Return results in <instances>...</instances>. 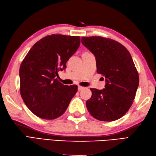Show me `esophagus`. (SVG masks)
I'll list each match as a JSON object with an SVG mask.
<instances>
[{"label": "esophagus", "mask_w": 156, "mask_h": 156, "mask_svg": "<svg viewBox=\"0 0 156 156\" xmlns=\"http://www.w3.org/2000/svg\"><path fill=\"white\" fill-rule=\"evenodd\" d=\"M84 88V87L81 86H78V91H80V90H83Z\"/></svg>", "instance_id": "esophagus-1"}]
</instances>
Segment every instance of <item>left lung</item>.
<instances>
[{
  "label": "left lung",
  "instance_id": "obj_1",
  "mask_svg": "<svg viewBox=\"0 0 156 156\" xmlns=\"http://www.w3.org/2000/svg\"><path fill=\"white\" fill-rule=\"evenodd\" d=\"M82 43L96 57L97 72L106 78L103 90L90 88L86 101L90 114L100 121L116 120L133 104L139 75L128 50L120 43L102 37H82Z\"/></svg>",
  "mask_w": 156,
  "mask_h": 156
}]
</instances>
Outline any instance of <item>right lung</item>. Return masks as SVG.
Listing matches in <instances>:
<instances>
[{
  "mask_svg": "<svg viewBox=\"0 0 156 156\" xmlns=\"http://www.w3.org/2000/svg\"><path fill=\"white\" fill-rule=\"evenodd\" d=\"M80 37L62 34L48 35L32 47L19 70L20 92L32 113L44 119L61 116L78 90L58 80V72L76 52Z\"/></svg>",
  "mask_w": 156,
  "mask_h": 156,
  "instance_id": "add662e5",
  "label": "right lung"
}]
</instances>
